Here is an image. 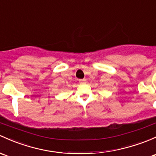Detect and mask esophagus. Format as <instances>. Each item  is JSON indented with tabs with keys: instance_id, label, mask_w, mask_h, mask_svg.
Wrapping results in <instances>:
<instances>
[{
	"instance_id": "esophagus-1",
	"label": "esophagus",
	"mask_w": 156,
	"mask_h": 156,
	"mask_svg": "<svg viewBox=\"0 0 156 156\" xmlns=\"http://www.w3.org/2000/svg\"><path fill=\"white\" fill-rule=\"evenodd\" d=\"M85 82H86V80L85 79H80L79 80V83H81V84H82V83H84Z\"/></svg>"
}]
</instances>
